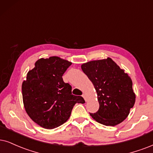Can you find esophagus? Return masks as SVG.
I'll use <instances>...</instances> for the list:
<instances>
[{"label":"esophagus","mask_w":153,"mask_h":153,"mask_svg":"<svg viewBox=\"0 0 153 153\" xmlns=\"http://www.w3.org/2000/svg\"><path fill=\"white\" fill-rule=\"evenodd\" d=\"M82 96V97L84 98V100H85V102H87V100H87V97H86V95H85V94H83Z\"/></svg>","instance_id":"34e87169"}]
</instances>
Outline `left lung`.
<instances>
[{
  "instance_id": "8db88e82",
  "label": "left lung",
  "mask_w": 153,
  "mask_h": 153,
  "mask_svg": "<svg viewBox=\"0 0 153 153\" xmlns=\"http://www.w3.org/2000/svg\"><path fill=\"white\" fill-rule=\"evenodd\" d=\"M81 68L97 93L100 108L91 117L105 126L122 122L136 101L130 77L110 58L83 63Z\"/></svg>"
}]
</instances>
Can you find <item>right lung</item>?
Returning <instances> with one entry per match:
<instances>
[{
  "instance_id": "right-lung-1",
  "label": "right lung",
  "mask_w": 153,
  "mask_h": 153,
  "mask_svg": "<svg viewBox=\"0 0 153 153\" xmlns=\"http://www.w3.org/2000/svg\"><path fill=\"white\" fill-rule=\"evenodd\" d=\"M72 63L57 56L40 59L27 73L22 85L25 109L34 122L53 129L70 117L76 103H85L82 97L72 94V87L63 82V75Z\"/></svg>"
}]
</instances>
